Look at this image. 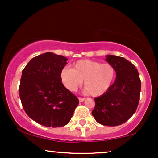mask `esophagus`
<instances>
[{"mask_svg":"<svg viewBox=\"0 0 158 158\" xmlns=\"http://www.w3.org/2000/svg\"><path fill=\"white\" fill-rule=\"evenodd\" d=\"M78 100H79V102H83V101L85 100V98H82V97H79Z\"/></svg>","mask_w":158,"mask_h":158,"instance_id":"1","label":"esophagus"}]
</instances>
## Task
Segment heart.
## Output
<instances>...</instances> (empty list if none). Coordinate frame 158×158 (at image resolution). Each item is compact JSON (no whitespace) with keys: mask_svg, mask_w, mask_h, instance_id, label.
I'll return each mask as SVG.
<instances>
[{"mask_svg":"<svg viewBox=\"0 0 158 158\" xmlns=\"http://www.w3.org/2000/svg\"><path fill=\"white\" fill-rule=\"evenodd\" d=\"M116 77V69L110 64H102L91 60H80L73 68L61 70V77L68 90L75 91L82 84L85 91L93 97L106 94L110 89Z\"/></svg>","mask_w":158,"mask_h":158,"instance_id":"b5f03b06","label":"heart"}]
</instances>
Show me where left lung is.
<instances>
[{
	"label": "left lung",
	"mask_w": 158,
	"mask_h": 158,
	"mask_svg": "<svg viewBox=\"0 0 158 158\" xmlns=\"http://www.w3.org/2000/svg\"><path fill=\"white\" fill-rule=\"evenodd\" d=\"M106 61L114 67L116 77L106 94L94 99L91 114L102 125L118 126L129 119L137 109L141 80L135 66L124 58L108 55Z\"/></svg>",
	"instance_id": "obj_1"
}]
</instances>
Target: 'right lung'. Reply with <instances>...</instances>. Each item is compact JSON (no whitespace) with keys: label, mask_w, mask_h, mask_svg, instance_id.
I'll return each instance as SVG.
<instances>
[{"label":"right lung","mask_w":158,"mask_h":158,"mask_svg":"<svg viewBox=\"0 0 158 158\" xmlns=\"http://www.w3.org/2000/svg\"><path fill=\"white\" fill-rule=\"evenodd\" d=\"M67 58L48 52L33 58L23 70L19 97L27 115L45 127H59L69 122L79 104L77 97L61 83Z\"/></svg>","instance_id":"add662e5"}]
</instances>
